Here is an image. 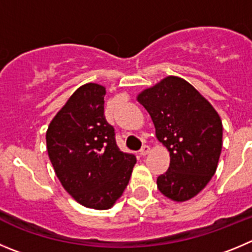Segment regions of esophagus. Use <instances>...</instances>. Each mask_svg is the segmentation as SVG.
<instances>
[{
	"mask_svg": "<svg viewBox=\"0 0 252 252\" xmlns=\"http://www.w3.org/2000/svg\"><path fill=\"white\" fill-rule=\"evenodd\" d=\"M139 152H140V154L143 155V157H145V155H147V154H149L150 147H149V145H143L142 149H140Z\"/></svg>",
	"mask_w": 252,
	"mask_h": 252,
	"instance_id": "esophagus-1",
	"label": "esophagus"
}]
</instances>
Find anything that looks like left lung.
<instances>
[{
	"label": "left lung",
	"instance_id": "obj_1",
	"mask_svg": "<svg viewBox=\"0 0 252 252\" xmlns=\"http://www.w3.org/2000/svg\"><path fill=\"white\" fill-rule=\"evenodd\" d=\"M155 126L157 139L168 149L170 165L158 176L161 194L176 203L190 200L208 185L222 148L221 118L194 86L168 76L138 93Z\"/></svg>",
	"mask_w": 252,
	"mask_h": 252
}]
</instances>
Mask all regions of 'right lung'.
<instances>
[{
	"label": "right lung",
	"mask_w": 252,
	"mask_h": 252,
	"mask_svg": "<svg viewBox=\"0 0 252 252\" xmlns=\"http://www.w3.org/2000/svg\"><path fill=\"white\" fill-rule=\"evenodd\" d=\"M105 87L86 83L49 123L47 152L62 187L81 205L110 209L123 195L137 163L119 150L104 117Z\"/></svg>",
	"instance_id": "1"
}]
</instances>
